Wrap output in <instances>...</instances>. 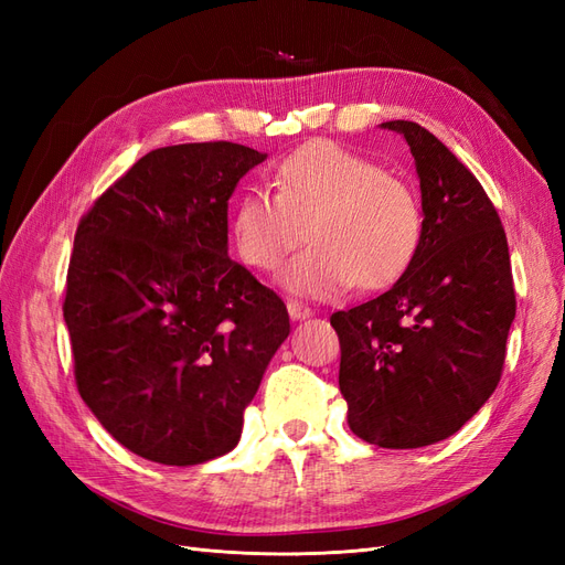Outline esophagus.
<instances>
[{
	"instance_id": "esophagus-1",
	"label": "esophagus",
	"mask_w": 565,
	"mask_h": 565,
	"mask_svg": "<svg viewBox=\"0 0 565 565\" xmlns=\"http://www.w3.org/2000/svg\"><path fill=\"white\" fill-rule=\"evenodd\" d=\"M287 313L292 320H306L313 316V309H309V306L301 303V301H287Z\"/></svg>"
}]
</instances>
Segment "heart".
<instances>
[{
  "label": "heart",
  "instance_id": "1",
  "mask_svg": "<svg viewBox=\"0 0 565 565\" xmlns=\"http://www.w3.org/2000/svg\"><path fill=\"white\" fill-rule=\"evenodd\" d=\"M266 185L249 188L233 212V243L259 270H276L309 226L313 245L295 256L282 285L303 297H332L398 278L413 259L422 212L403 179L330 141L287 156Z\"/></svg>",
  "mask_w": 565,
  "mask_h": 565
}]
</instances>
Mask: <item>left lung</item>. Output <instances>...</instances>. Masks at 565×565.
Instances as JSON below:
<instances>
[{
    "mask_svg": "<svg viewBox=\"0 0 565 565\" xmlns=\"http://www.w3.org/2000/svg\"><path fill=\"white\" fill-rule=\"evenodd\" d=\"M382 127L401 134L415 158L419 245L391 289L330 322L351 431L409 450L457 434L498 388L516 295L507 235L483 185L417 122Z\"/></svg>",
    "mask_w": 565,
    "mask_h": 565,
    "instance_id": "left-lung-1",
    "label": "left lung"
}]
</instances>
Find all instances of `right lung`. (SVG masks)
Listing matches in <instances>:
<instances>
[{
  "mask_svg": "<svg viewBox=\"0 0 565 565\" xmlns=\"http://www.w3.org/2000/svg\"><path fill=\"white\" fill-rule=\"evenodd\" d=\"M259 150H150L82 216L63 318L82 401L169 467L231 452L289 334L282 299L228 256V200Z\"/></svg>",
  "mask_w": 565,
  "mask_h": 565,
  "instance_id": "obj_1",
  "label": "right lung"
}]
</instances>
